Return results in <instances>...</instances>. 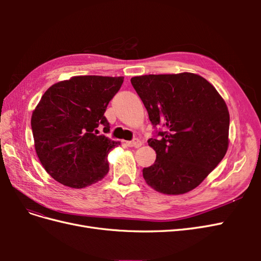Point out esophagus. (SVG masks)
<instances>
[{
  "mask_svg": "<svg viewBox=\"0 0 261 261\" xmlns=\"http://www.w3.org/2000/svg\"><path fill=\"white\" fill-rule=\"evenodd\" d=\"M126 145H127L128 147H140L141 146V143H140V140L139 139H137V138H135L134 140H130V141H126Z\"/></svg>",
  "mask_w": 261,
  "mask_h": 261,
  "instance_id": "esophagus-1",
  "label": "esophagus"
}]
</instances>
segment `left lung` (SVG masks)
Returning a JSON list of instances; mask_svg holds the SVG:
<instances>
[{
    "mask_svg": "<svg viewBox=\"0 0 261 261\" xmlns=\"http://www.w3.org/2000/svg\"><path fill=\"white\" fill-rule=\"evenodd\" d=\"M152 125L156 159L143 170L146 183L165 195L193 191L223 159L228 148L230 114L224 99L207 80L193 73L133 77Z\"/></svg>",
    "mask_w": 261,
    "mask_h": 261,
    "instance_id": "obj_1",
    "label": "left lung"
}]
</instances>
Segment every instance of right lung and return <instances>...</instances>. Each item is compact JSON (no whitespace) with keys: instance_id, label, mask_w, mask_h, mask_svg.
<instances>
[{"instance_id":"right-lung-1","label":"right lung","mask_w":261,"mask_h":261,"mask_svg":"<svg viewBox=\"0 0 261 261\" xmlns=\"http://www.w3.org/2000/svg\"><path fill=\"white\" fill-rule=\"evenodd\" d=\"M123 82L122 76H73L43 93L31 128L39 160L59 183L80 189L108 174V154L121 143L99 128L110 132L105 112Z\"/></svg>"}]
</instances>
